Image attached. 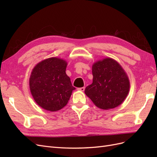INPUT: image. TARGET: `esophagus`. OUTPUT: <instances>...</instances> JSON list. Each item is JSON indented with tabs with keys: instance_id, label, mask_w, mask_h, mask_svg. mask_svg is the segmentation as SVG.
Listing matches in <instances>:
<instances>
[{
	"instance_id": "esophagus-1",
	"label": "esophagus",
	"mask_w": 157,
	"mask_h": 157,
	"mask_svg": "<svg viewBox=\"0 0 157 157\" xmlns=\"http://www.w3.org/2000/svg\"><path fill=\"white\" fill-rule=\"evenodd\" d=\"M77 90H80V91H82V92H83V91H84V90H85V88H84V87H81V88H77Z\"/></svg>"
}]
</instances>
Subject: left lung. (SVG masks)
Returning <instances> with one entry per match:
<instances>
[{"label":"left lung","instance_id":"obj_1","mask_svg":"<svg viewBox=\"0 0 157 157\" xmlns=\"http://www.w3.org/2000/svg\"><path fill=\"white\" fill-rule=\"evenodd\" d=\"M93 82L84 90L98 107L113 109L124 101L130 82L124 69L115 60L105 58L92 66Z\"/></svg>","mask_w":157,"mask_h":157}]
</instances>
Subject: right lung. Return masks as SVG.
<instances>
[{"label":"right lung","instance_id":"add662e5","mask_svg":"<svg viewBox=\"0 0 157 157\" xmlns=\"http://www.w3.org/2000/svg\"><path fill=\"white\" fill-rule=\"evenodd\" d=\"M67 65L65 60L51 58L33 69L29 79L31 94L38 105L47 111H56L65 107L75 89L66 75Z\"/></svg>","mask_w":157,"mask_h":157}]
</instances>
